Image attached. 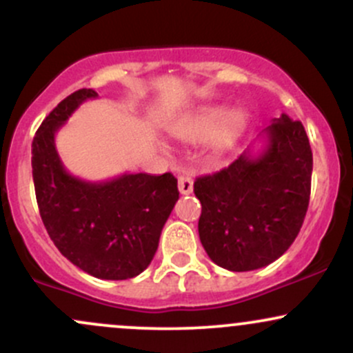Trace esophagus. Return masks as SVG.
I'll use <instances>...</instances> for the list:
<instances>
[{"instance_id": "obj_1", "label": "esophagus", "mask_w": 353, "mask_h": 353, "mask_svg": "<svg viewBox=\"0 0 353 353\" xmlns=\"http://www.w3.org/2000/svg\"><path fill=\"white\" fill-rule=\"evenodd\" d=\"M194 189V181L190 176H179V192L190 194Z\"/></svg>"}]
</instances>
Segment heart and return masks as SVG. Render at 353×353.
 <instances>
[{"label":"heart","instance_id":"heart-1","mask_svg":"<svg viewBox=\"0 0 353 353\" xmlns=\"http://www.w3.org/2000/svg\"><path fill=\"white\" fill-rule=\"evenodd\" d=\"M249 114L244 108L205 106L197 109L172 125V134L179 139L196 143L209 138V149L222 152L229 149L244 132Z\"/></svg>","mask_w":353,"mask_h":353}]
</instances>
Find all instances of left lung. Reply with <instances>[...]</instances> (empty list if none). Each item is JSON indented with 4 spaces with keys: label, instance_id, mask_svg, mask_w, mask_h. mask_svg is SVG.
<instances>
[{
    "label": "left lung",
    "instance_id": "8db88e82",
    "mask_svg": "<svg viewBox=\"0 0 353 353\" xmlns=\"http://www.w3.org/2000/svg\"><path fill=\"white\" fill-rule=\"evenodd\" d=\"M267 145L197 177L199 237L210 261L232 272L272 264L292 245L310 199L312 149L301 121L287 114L265 129Z\"/></svg>",
    "mask_w": 353,
    "mask_h": 353
}]
</instances>
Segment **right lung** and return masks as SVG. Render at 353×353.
Here are the masks:
<instances>
[{
  "label": "right lung",
  "mask_w": 353,
  "mask_h": 353,
  "mask_svg": "<svg viewBox=\"0 0 353 353\" xmlns=\"http://www.w3.org/2000/svg\"><path fill=\"white\" fill-rule=\"evenodd\" d=\"M91 98H98L92 89L72 92L36 131L31 145L36 201L51 241L68 261L98 279L124 281L151 264L179 190L171 172L86 182L64 169L54 134Z\"/></svg>",
  "instance_id": "1"
}]
</instances>
